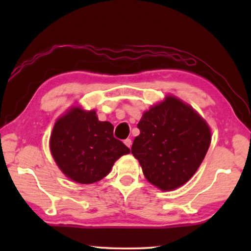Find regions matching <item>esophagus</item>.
I'll return each mask as SVG.
<instances>
[{
  "instance_id": "obj_1",
  "label": "esophagus",
  "mask_w": 251,
  "mask_h": 251,
  "mask_svg": "<svg viewBox=\"0 0 251 251\" xmlns=\"http://www.w3.org/2000/svg\"><path fill=\"white\" fill-rule=\"evenodd\" d=\"M124 143H125V145H126L127 147H128V148H130V147H131V141H130V139H129V138H127V139H125V141H124Z\"/></svg>"
}]
</instances>
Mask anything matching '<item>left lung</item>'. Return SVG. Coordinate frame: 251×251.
Here are the masks:
<instances>
[{
    "label": "left lung",
    "instance_id": "obj_1",
    "mask_svg": "<svg viewBox=\"0 0 251 251\" xmlns=\"http://www.w3.org/2000/svg\"><path fill=\"white\" fill-rule=\"evenodd\" d=\"M131 154L146 179L161 190L186 184L201 166L211 142L206 121L177 97L151 106L143 114Z\"/></svg>",
    "mask_w": 251,
    "mask_h": 251
}]
</instances>
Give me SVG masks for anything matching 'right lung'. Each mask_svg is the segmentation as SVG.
Returning <instances> with one entry per match:
<instances>
[{"mask_svg": "<svg viewBox=\"0 0 251 251\" xmlns=\"http://www.w3.org/2000/svg\"><path fill=\"white\" fill-rule=\"evenodd\" d=\"M114 126L100 122L95 110L72 107L53 127L50 148L58 168L70 179L93 184L107 176L129 148L113 135Z\"/></svg>", "mask_w": 251, "mask_h": 251, "instance_id": "1", "label": "right lung"}]
</instances>
